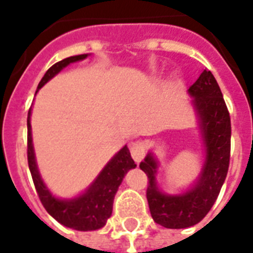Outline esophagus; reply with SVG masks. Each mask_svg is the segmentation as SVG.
Listing matches in <instances>:
<instances>
[{
    "label": "esophagus",
    "mask_w": 253,
    "mask_h": 253,
    "mask_svg": "<svg viewBox=\"0 0 253 253\" xmlns=\"http://www.w3.org/2000/svg\"><path fill=\"white\" fill-rule=\"evenodd\" d=\"M130 152L135 163H140L146 156L147 152V144L143 140H138V142L132 143L130 146Z\"/></svg>",
    "instance_id": "1"
}]
</instances>
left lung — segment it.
Wrapping results in <instances>:
<instances>
[{"mask_svg": "<svg viewBox=\"0 0 253 253\" xmlns=\"http://www.w3.org/2000/svg\"><path fill=\"white\" fill-rule=\"evenodd\" d=\"M189 93L200 118L206 160L201 176L190 190L182 194H164L156 185L158 163L148 154L140 169L148 177L147 201L151 215L167 228H186L204 219L219 194L230 166L231 119L215 77L205 69Z\"/></svg>", "mask_w": 253, "mask_h": 253, "instance_id": "left-lung-1", "label": "left lung"}]
</instances>
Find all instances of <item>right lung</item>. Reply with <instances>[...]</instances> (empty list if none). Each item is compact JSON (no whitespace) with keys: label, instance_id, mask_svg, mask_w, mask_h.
Instances as JSON below:
<instances>
[{"label":"right lung","instance_id":"right-lung-1","mask_svg":"<svg viewBox=\"0 0 253 253\" xmlns=\"http://www.w3.org/2000/svg\"><path fill=\"white\" fill-rule=\"evenodd\" d=\"M86 56L87 55L85 53V55L71 56L64 60L57 61L56 64H53L45 72L38 85V89H41L47 81L51 80L67 65L75 61L83 60ZM30 115H31V109L29 110V117H27V162H29L30 172H31L34 185H35L42 205L44 206L49 215L53 216L59 223L65 227L79 230V231H93V230L103 227L113 212L115 193L118 190V186L122 182L123 177L127 170L136 167L127 146L123 147L122 150L107 163V166L99 173L97 180L91 184L90 188L87 189L84 194L73 200H59L49 193L38 170L35 156H34Z\"/></svg>","mask_w":253,"mask_h":253}]
</instances>
